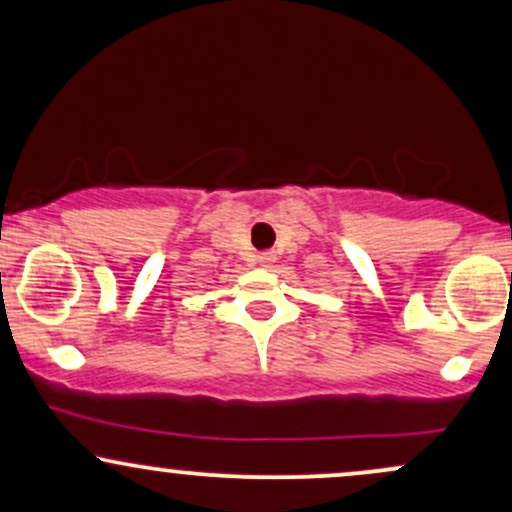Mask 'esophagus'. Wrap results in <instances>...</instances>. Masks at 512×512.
Listing matches in <instances>:
<instances>
[{
	"mask_svg": "<svg viewBox=\"0 0 512 512\" xmlns=\"http://www.w3.org/2000/svg\"><path fill=\"white\" fill-rule=\"evenodd\" d=\"M257 262H260L262 267H269V264L274 262V255L272 252H260V255H257Z\"/></svg>",
	"mask_w": 512,
	"mask_h": 512,
	"instance_id": "obj_1",
	"label": "esophagus"
}]
</instances>
